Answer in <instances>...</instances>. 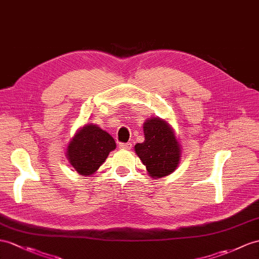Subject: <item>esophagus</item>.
<instances>
[{"instance_id":"1","label":"esophagus","mask_w":259,"mask_h":259,"mask_svg":"<svg viewBox=\"0 0 259 259\" xmlns=\"http://www.w3.org/2000/svg\"><path fill=\"white\" fill-rule=\"evenodd\" d=\"M119 147H121L122 149L130 150L132 148V144L131 143H122V144H119Z\"/></svg>"}]
</instances>
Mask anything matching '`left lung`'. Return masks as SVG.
<instances>
[{
  "instance_id": "8db88e82",
  "label": "left lung",
  "mask_w": 259,
  "mask_h": 259,
  "mask_svg": "<svg viewBox=\"0 0 259 259\" xmlns=\"http://www.w3.org/2000/svg\"><path fill=\"white\" fill-rule=\"evenodd\" d=\"M145 141L135 145V153L151 178H162L177 169L181 145L174 128L165 119L150 117L143 125Z\"/></svg>"
}]
</instances>
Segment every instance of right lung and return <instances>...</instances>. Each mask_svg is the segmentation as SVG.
Returning <instances> with one entry per match:
<instances>
[{"mask_svg": "<svg viewBox=\"0 0 259 259\" xmlns=\"http://www.w3.org/2000/svg\"><path fill=\"white\" fill-rule=\"evenodd\" d=\"M116 148L108 132L92 123L80 127L67 146V159L82 177L91 176Z\"/></svg>", "mask_w": 259, "mask_h": 259, "instance_id": "right-lung-1", "label": "right lung"}]
</instances>
